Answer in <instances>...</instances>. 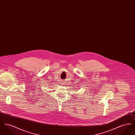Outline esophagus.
Returning a JSON list of instances; mask_svg holds the SVG:
<instances>
[{
  "instance_id": "esophagus-1",
  "label": "esophagus",
  "mask_w": 135,
  "mask_h": 135,
  "mask_svg": "<svg viewBox=\"0 0 135 135\" xmlns=\"http://www.w3.org/2000/svg\"><path fill=\"white\" fill-rule=\"evenodd\" d=\"M63 84H64V83H63Z\"/></svg>"
}]
</instances>
